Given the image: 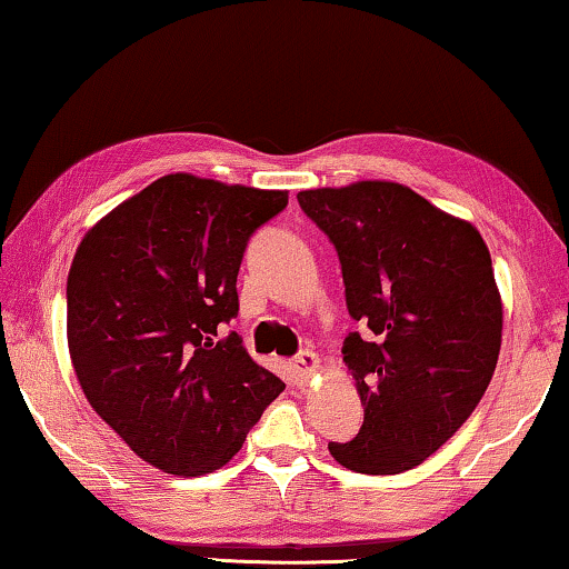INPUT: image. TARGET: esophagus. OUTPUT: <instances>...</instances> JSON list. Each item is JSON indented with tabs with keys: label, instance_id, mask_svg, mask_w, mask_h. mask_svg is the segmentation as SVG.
<instances>
[{
	"label": "esophagus",
	"instance_id": "34e87169",
	"mask_svg": "<svg viewBox=\"0 0 569 569\" xmlns=\"http://www.w3.org/2000/svg\"><path fill=\"white\" fill-rule=\"evenodd\" d=\"M293 370H296V378L301 380V383H307V380L313 376V372L319 370V358L309 350H303L296 355L293 360Z\"/></svg>",
	"mask_w": 569,
	"mask_h": 569
}]
</instances>
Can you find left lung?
<instances>
[{
  "label": "left lung",
  "mask_w": 569,
  "mask_h": 569,
  "mask_svg": "<svg viewBox=\"0 0 569 569\" xmlns=\"http://www.w3.org/2000/svg\"><path fill=\"white\" fill-rule=\"evenodd\" d=\"M299 203L335 244L347 311L362 327L342 355L366 419L329 452L366 475L417 468L493 378L503 307L488 244L470 222L391 181L299 191Z\"/></svg>",
  "instance_id": "1"
}]
</instances>
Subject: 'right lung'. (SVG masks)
<instances>
[{"instance_id":"right-lung-1","label":"right lung","mask_w":569,"mask_h":569,"mask_svg":"<svg viewBox=\"0 0 569 569\" xmlns=\"http://www.w3.org/2000/svg\"><path fill=\"white\" fill-rule=\"evenodd\" d=\"M288 191L171 173L91 227L68 270V352L83 396L140 460L214 472L286 383L237 332L248 240Z\"/></svg>"}]
</instances>
